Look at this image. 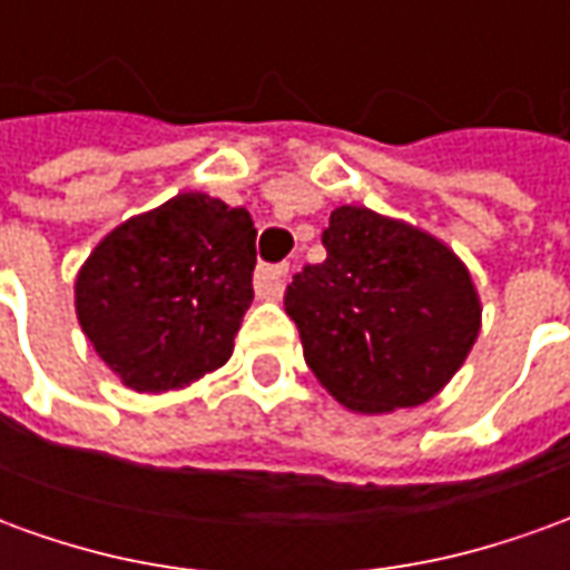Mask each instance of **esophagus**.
<instances>
[{"label":"esophagus","mask_w":570,"mask_h":570,"mask_svg":"<svg viewBox=\"0 0 570 570\" xmlns=\"http://www.w3.org/2000/svg\"><path fill=\"white\" fill-rule=\"evenodd\" d=\"M286 274H289V265H286V262H281V265H259V268H256V277H253L256 296L281 298V293H284Z\"/></svg>","instance_id":"esophagus-1"}]
</instances>
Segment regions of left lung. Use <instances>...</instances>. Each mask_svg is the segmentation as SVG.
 I'll return each mask as SVG.
<instances>
[{"instance_id":"obj_1","label":"left lung","mask_w":570,"mask_h":570,"mask_svg":"<svg viewBox=\"0 0 570 570\" xmlns=\"http://www.w3.org/2000/svg\"><path fill=\"white\" fill-rule=\"evenodd\" d=\"M323 247L326 259L305 265L284 293L317 382L370 415L440 394L479 335L464 262L366 207H335Z\"/></svg>"}]
</instances>
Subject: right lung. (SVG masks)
<instances>
[{"instance_id":"obj_1","label":"right lung","mask_w":570,"mask_h":570,"mask_svg":"<svg viewBox=\"0 0 570 570\" xmlns=\"http://www.w3.org/2000/svg\"><path fill=\"white\" fill-rule=\"evenodd\" d=\"M253 268L256 228L244 207L176 195L118 225L81 265V330L134 391L183 387L232 357Z\"/></svg>"}]
</instances>
